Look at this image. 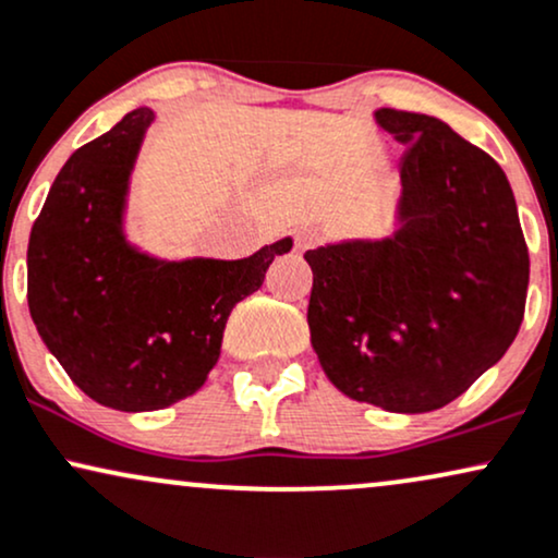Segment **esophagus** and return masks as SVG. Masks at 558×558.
Here are the masks:
<instances>
[{
  "mask_svg": "<svg viewBox=\"0 0 558 558\" xmlns=\"http://www.w3.org/2000/svg\"><path fill=\"white\" fill-rule=\"evenodd\" d=\"M318 242V232H313V229H300L298 234H294V247L298 251H307V247H313Z\"/></svg>",
  "mask_w": 558,
  "mask_h": 558,
  "instance_id": "obj_1",
  "label": "esophagus"
}]
</instances>
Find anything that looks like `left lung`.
<instances>
[{
	"instance_id": "1",
	"label": "left lung",
	"mask_w": 558,
	"mask_h": 558,
	"mask_svg": "<svg viewBox=\"0 0 558 558\" xmlns=\"http://www.w3.org/2000/svg\"><path fill=\"white\" fill-rule=\"evenodd\" d=\"M404 143L397 232L307 251L311 344L329 381L389 412H430L514 342L530 255L507 174L428 114L378 109Z\"/></svg>"
}]
</instances>
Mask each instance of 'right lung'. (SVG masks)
<instances>
[{
    "label": "right lung",
    "mask_w": 558,
    "mask_h": 558,
    "mask_svg": "<svg viewBox=\"0 0 558 558\" xmlns=\"http://www.w3.org/2000/svg\"><path fill=\"white\" fill-rule=\"evenodd\" d=\"M154 111L124 114L57 174L33 221L28 307L72 384L104 408L163 410L201 389L232 307L292 251L284 238L242 260H159L122 232L130 172Z\"/></svg>",
    "instance_id": "add662e5"
}]
</instances>
